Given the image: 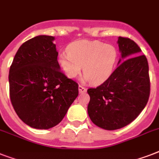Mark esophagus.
Instances as JSON below:
<instances>
[{
    "label": "esophagus",
    "mask_w": 159,
    "mask_h": 159,
    "mask_svg": "<svg viewBox=\"0 0 159 159\" xmlns=\"http://www.w3.org/2000/svg\"><path fill=\"white\" fill-rule=\"evenodd\" d=\"M78 90H79L80 93H85V92H87V88L83 87V86H82V85H79Z\"/></svg>",
    "instance_id": "esophagus-1"
}]
</instances>
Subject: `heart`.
<instances>
[{
	"mask_svg": "<svg viewBox=\"0 0 159 159\" xmlns=\"http://www.w3.org/2000/svg\"><path fill=\"white\" fill-rule=\"evenodd\" d=\"M67 52L61 53L57 58L64 74L69 78H75L83 67L84 80L93 85L106 82L112 74L118 60L117 49L100 41H75L68 45Z\"/></svg>",
	"mask_w": 159,
	"mask_h": 159,
	"instance_id": "heart-1",
	"label": "heart"
}]
</instances>
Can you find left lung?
I'll use <instances>...</instances> for the list:
<instances>
[{
  "label": "left lung",
  "instance_id": "8db88e82",
  "mask_svg": "<svg viewBox=\"0 0 159 159\" xmlns=\"http://www.w3.org/2000/svg\"><path fill=\"white\" fill-rule=\"evenodd\" d=\"M118 44L121 57L126 60L106 82L87 90L90 119L96 125L107 130L123 128L134 120L147 105L150 95L145 55L140 54V48L130 39L119 37Z\"/></svg>",
  "mask_w": 159,
  "mask_h": 159
}]
</instances>
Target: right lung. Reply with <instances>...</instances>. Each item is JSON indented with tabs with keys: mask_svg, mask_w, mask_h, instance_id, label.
I'll return each mask as SVG.
<instances>
[{
	"mask_svg": "<svg viewBox=\"0 0 159 159\" xmlns=\"http://www.w3.org/2000/svg\"><path fill=\"white\" fill-rule=\"evenodd\" d=\"M54 37L36 36L19 48L10 67V97L14 110L32 128L59 124L78 96V84L57 62Z\"/></svg>",
	"mask_w": 159,
	"mask_h": 159,
	"instance_id": "obj_1",
	"label": "right lung"
}]
</instances>
